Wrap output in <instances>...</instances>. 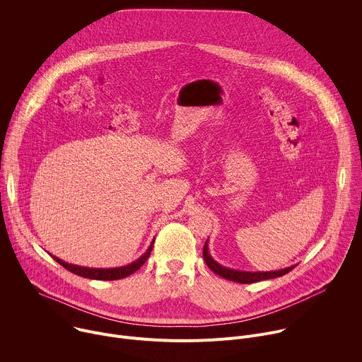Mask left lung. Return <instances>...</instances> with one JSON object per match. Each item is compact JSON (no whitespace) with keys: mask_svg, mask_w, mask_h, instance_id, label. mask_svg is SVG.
Listing matches in <instances>:
<instances>
[{"mask_svg":"<svg viewBox=\"0 0 362 362\" xmlns=\"http://www.w3.org/2000/svg\"><path fill=\"white\" fill-rule=\"evenodd\" d=\"M203 259L216 275L228 279V281H233V282H239V284H253V282H259L264 279H272V278H278V276H284L285 274L291 272L295 267H289L285 269H279V271H271V272H245V271H236V269H230V268H225L222 265H219L214 257L211 256L209 250H208V240H206L204 246H203Z\"/></svg>","mask_w":362,"mask_h":362,"instance_id":"obj_1","label":"left lung"}]
</instances>
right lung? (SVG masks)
Here are the masks:
<instances>
[{"label":"right lung","instance_id":"obj_1","mask_svg":"<svg viewBox=\"0 0 362 362\" xmlns=\"http://www.w3.org/2000/svg\"><path fill=\"white\" fill-rule=\"evenodd\" d=\"M153 243L154 240L150 243L148 249L139 257L137 261L126 265V267H120V268H109V269H101V268H86V267H78V265H73V264H67L59 257L53 256V259L57 261L63 268H66L67 271L83 276V278H88V279H97V281H116V279H123L132 274H134L137 269L141 268V265H144V262L147 261V257L150 256V252L153 249Z\"/></svg>","mask_w":362,"mask_h":362}]
</instances>
